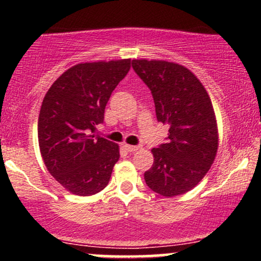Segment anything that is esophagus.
Wrapping results in <instances>:
<instances>
[{
  "label": "esophagus",
  "mask_w": 261,
  "mask_h": 261,
  "mask_svg": "<svg viewBox=\"0 0 261 261\" xmlns=\"http://www.w3.org/2000/svg\"><path fill=\"white\" fill-rule=\"evenodd\" d=\"M124 147L126 151L128 152H136V151H140L141 148H142V146L141 145H136V146H133V145H124Z\"/></svg>",
  "instance_id": "esophagus-1"
}]
</instances>
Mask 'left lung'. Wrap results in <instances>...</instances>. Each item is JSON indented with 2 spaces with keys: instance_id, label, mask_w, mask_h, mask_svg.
Returning a JSON list of instances; mask_svg holds the SVG:
<instances>
[{
  "instance_id": "obj_1",
  "label": "left lung",
  "mask_w": 261,
  "mask_h": 261,
  "mask_svg": "<svg viewBox=\"0 0 261 261\" xmlns=\"http://www.w3.org/2000/svg\"><path fill=\"white\" fill-rule=\"evenodd\" d=\"M133 68L154 100L157 120L169 125L167 142L152 148L153 166L145 172L147 187L173 197L197 185L214 163L218 131L214 107L196 76L163 60H133Z\"/></svg>"
}]
</instances>
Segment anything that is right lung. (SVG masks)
I'll return each instance as SVG.
<instances>
[{"mask_svg": "<svg viewBox=\"0 0 261 261\" xmlns=\"http://www.w3.org/2000/svg\"><path fill=\"white\" fill-rule=\"evenodd\" d=\"M130 66V59L79 64L45 94L38 120L40 153L50 174L72 194L94 195L109 182L119 146L95 133Z\"/></svg>", "mask_w": 261, "mask_h": 261, "instance_id": "add662e5", "label": "right lung"}]
</instances>
